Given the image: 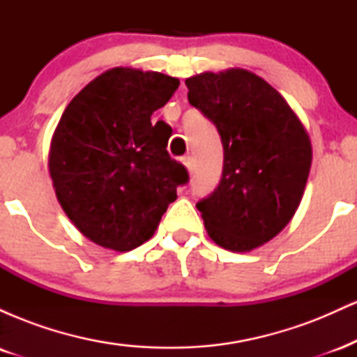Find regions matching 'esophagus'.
<instances>
[{"instance_id": "1", "label": "esophagus", "mask_w": 357, "mask_h": 357, "mask_svg": "<svg viewBox=\"0 0 357 357\" xmlns=\"http://www.w3.org/2000/svg\"><path fill=\"white\" fill-rule=\"evenodd\" d=\"M181 161H183V165L186 166V169L190 171V173H191L192 167H195V165H192V158H191V155H184V158L181 159Z\"/></svg>"}]
</instances>
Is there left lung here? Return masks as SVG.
I'll return each mask as SVG.
<instances>
[{
    "mask_svg": "<svg viewBox=\"0 0 357 357\" xmlns=\"http://www.w3.org/2000/svg\"><path fill=\"white\" fill-rule=\"evenodd\" d=\"M186 87L223 144L218 186L196 208L216 245L250 252L297 211L312 162L309 136L284 97L248 70L204 72L186 79Z\"/></svg>",
    "mask_w": 357,
    "mask_h": 357,
    "instance_id": "obj_1",
    "label": "left lung"
}]
</instances>
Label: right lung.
Wrapping results in <instances>:
<instances>
[{"mask_svg": "<svg viewBox=\"0 0 357 357\" xmlns=\"http://www.w3.org/2000/svg\"><path fill=\"white\" fill-rule=\"evenodd\" d=\"M179 80L158 72L112 68L85 85L61 114L50 147L56 198L72 223L100 247L129 252L154 235L186 184L171 159V127L151 124Z\"/></svg>", "mask_w": 357, "mask_h": 357, "instance_id": "obj_1", "label": "right lung"}]
</instances>
